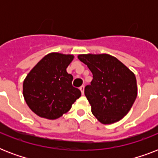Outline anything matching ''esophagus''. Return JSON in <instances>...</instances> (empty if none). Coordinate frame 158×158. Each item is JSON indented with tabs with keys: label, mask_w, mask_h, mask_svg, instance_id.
Masks as SVG:
<instances>
[{
	"label": "esophagus",
	"mask_w": 158,
	"mask_h": 158,
	"mask_svg": "<svg viewBox=\"0 0 158 158\" xmlns=\"http://www.w3.org/2000/svg\"><path fill=\"white\" fill-rule=\"evenodd\" d=\"M79 89H80V91H81L82 95H84V85H82V86L79 88Z\"/></svg>",
	"instance_id": "esophagus-1"
}]
</instances>
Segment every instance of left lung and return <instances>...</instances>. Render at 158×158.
<instances>
[{"mask_svg": "<svg viewBox=\"0 0 158 158\" xmlns=\"http://www.w3.org/2000/svg\"><path fill=\"white\" fill-rule=\"evenodd\" d=\"M78 58L93 74L91 84L84 89L93 115L104 125L121 120L137 98L135 74L110 55L82 54Z\"/></svg>", "mask_w": 158, "mask_h": 158, "instance_id": "obj_1", "label": "left lung"}]
</instances>
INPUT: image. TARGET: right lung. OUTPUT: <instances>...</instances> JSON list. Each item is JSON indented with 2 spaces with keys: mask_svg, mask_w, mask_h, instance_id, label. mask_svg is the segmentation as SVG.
Returning <instances> with one entry per match:
<instances>
[{
  "mask_svg": "<svg viewBox=\"0 0 158 158\" xmlns=\"http://www.w3.org/2000/svg\"><path fill=\"white\" fill-rule=\"evenodd\" d=\"M73 55L52 52L43 57L23 80V95L32 111L55 120L69 111L81 92L72 86L73 76L66 68Z\"/></svg>",
  "mask_w": 158,
  "mask_h": 158,
  "instance_id": "obj_1",
  "label": "right lung"
}]
</instances>
